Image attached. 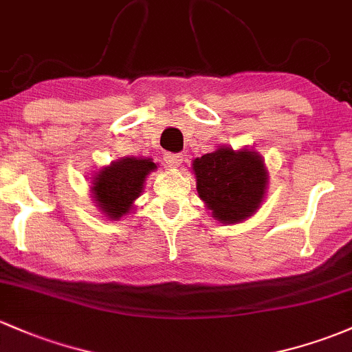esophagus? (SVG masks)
Segmentation results:
<instances>
[{
	"mask_svg": "<svg viewBox=\"0 0 352 352\" xmlns=\"http://www.w3.org/2000/svg\"><path fill=\"white\" fill-rule=\"evenodd\" d=\"M183 154H173V153H168L164 156V161L168 162L169 168H179L181 162H183Z\"/></svg>",
	"mask_w": 352,
	"mask_h": 352,
	"instance_id": "esophagus-1",
	"label": "esophagus"
}]
</instances>
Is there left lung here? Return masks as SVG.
Returning a JSON list of instances; mask_svg holds the SVG:
<instances>
[{
  "label": "left lung",
  "instance_id": "8db88e82",
  "mask_svg": "<svg viewBox=\"0 0 352 352\" xmlns=\"http://www.w3.org/2000/svg\"><path fill=\"white\" fill-rule=\"evenodd\" d=\"M196 191L211 217L223 225L241 223L263 205L268 188V169L253 147L217 151L192 161Z\"/></svg>",
  "mask_w": 352,
  "mask_h": 352
}]
</instances>
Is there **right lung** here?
<instances>
[{
    "label": "right lung",
    "instance_id": "1",
    "mask_svg": "<svg viewBox=\"0 0 352 352\" xmlns=\"http://www.w3.org/2000/svg\"><path fill=\"white\" fill-rule=\"evenodd\" d=\"M157 164L149 157H120L102 166L90 177V195L107 220L119 221L134 210V203L144 191L146 177Z\"/></svg>",
    "mask_w": 352,
    "mask_h": 352
}]
</instances>
